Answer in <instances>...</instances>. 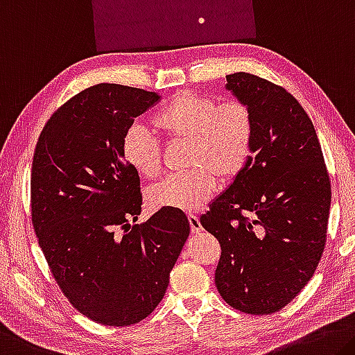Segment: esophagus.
<instances>
[{"label":"esophagus","mask_w":355,"mask_h":355,"mask_svg":"<svg viewBox=\"0 0 355 355\" xmlns=\"http://www.w3.org/2000/svg\"><path fill=\"white\" fill-rule=\"evenodd\" d=\"M188 219H189L191 232H193V234H200L202 230H204V227H202V224H200V219H199L198 216H196V215H189Z\"/></svg>","instance_id":"obj_1"}]
</instances>
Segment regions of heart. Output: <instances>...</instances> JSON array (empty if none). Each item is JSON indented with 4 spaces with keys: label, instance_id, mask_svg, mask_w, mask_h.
<instances>
[{
    "label": "heart",
    "instance_id": "obj_1",
    "mask_svg": "<svg viewBox=\"0 0 355 355\" xmlns=\"http://www.w3.org/2000/svg\"><path fill=\"white\" fill-rule=\"evenodd\" d=\"M151 123L168 139L188 140V167H193L148 188L147 200L153 208L199 210L215 193L218 177L230 182L251 157L252 116L240 101L218 104L210 96L182 92L156 112ZM121 155L140 177L155 178L161 172L159 142L142 125L126 129Z\"/></svg>",
    "mask_w": 355,
    "mask_h": 355
}]
</instances>
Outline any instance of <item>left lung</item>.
Here are the masks:
<instances>
[{
	"label": "left lung",
	"mask_w": 355,
	"mask_h": 355,
	"mask_svg": "<svg viewBox=\"0 0 355 355\" xmlns=\"http://www.w3.org/2000/svg\"><path fill=\"white\" fill-rule=\"evenodd\" d=\"M226 89L252 116L251 157L200 216L221 245L215 284L230 306L268 314L295 299L322 256L330 182L306 112L291 93L248 72Z\"/></svg>",
	"instance_id": "1"
}]
</instances>
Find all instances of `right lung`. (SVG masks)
Masks as SVG:
<instances>
[{
	"mask_svg": "<svg viewBox=\"0 0 355 355\" xmlns=\"http://www.w3.org/2000/svg\"><path fill=\"white\" fill-rule=\"evenodd\" d=\"M159 98L116 83L83 89L50 118L33 157L39 246L72 306L103 325L137 324L153 311L189 237L187 215L173 208L129 223L142 196L121 140Z\"/></svg>",
	"mask_w": 355,
	"mask_h": 355,
	"instance_id": "1",
	"label": "right lung"
}]
</instances>
